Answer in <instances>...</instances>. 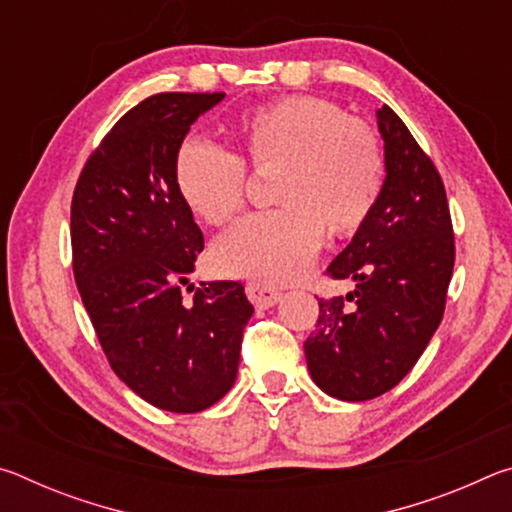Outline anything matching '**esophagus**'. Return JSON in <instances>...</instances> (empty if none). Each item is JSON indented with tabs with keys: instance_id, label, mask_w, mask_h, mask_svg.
<instances>
[{
	"instance_id": "obj_1",
	"label": "esophagus",
	"mask_w": 512,
	"mask_h": 512,
	"mask_svg": "<svg viewBox=\"0 0 512 512\" xmlns=\"http://www.w3.org/2000/svg\"><path fill=\"white\" fill-rule=\"evenodd\" d=\"M246 296L255 307L268 309V307H273L282 300V291L271 287V284H264V282H248L246 284Z\"/></svg>"
}]
</instances>
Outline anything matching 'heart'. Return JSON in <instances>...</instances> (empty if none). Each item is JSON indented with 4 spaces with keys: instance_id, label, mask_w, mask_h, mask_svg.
<instances>
[{
    "instance_id": "b5f03b06",
    "label": "heart",
    "mask_w": 512,
    "mask_h": 512,
    "mask_svg": "<svg viewBox=\"0 0 512 512\" xmlns=\"http://www.w3.org/2000/svg\"><path fill=\"white\" fill-rule=\"evenodd\" d=\"M237 133L253 167L282 164L275 178L282 207L225 232L214 262L228 275L291 282L314 262L325 228L343 237L366 223L384 189V149L366 121L307 94L257 106ZM176 187L196 216L223 225L246 207V164L221 144L189 137L176 158Z\"/></svg>"
}]
</instances>
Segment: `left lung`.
<instances>
[{
  "label": "left lung",
  "mask_w": 512,
  "mask_h": 512,
  "mask_svg": "<svg viewBox=\"0 0 512 512\" xmlns=\"http://www.w3.org/2000/svg\"><path fill=\"white\" fill-rule=\"evenodd\" d=\"M386 180L350 246L327 275L352 280L348 296L318 298L305 341L311 379L327 395L366 402L409 375L445 314L454 228L443 178L404 121L377 110Z\"/></svg>",
  "instance_id": "obj_1"
}]
</instances>
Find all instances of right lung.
Segmentation results:
<instances>
[{
	"mask_svg": "<svg viewBox=\"0 0 512 512\" xmlns=\"http://www.w3.org/2000/svg\"><path fill=\"white\" fill-rule=\"evenodd\" d=\"M223 92H160L137 103L90 153L72 196V266L117 377L153 406L203 411L237 379L244 284L210 282L185 300L203 232L176 187L189 126Z\"/></svg>",
	"mask_w": 512,
	"mask_h": 512,
	"instance_id": "add662e5",
	"label": "right lung"
}]
</instances>
